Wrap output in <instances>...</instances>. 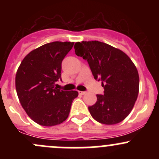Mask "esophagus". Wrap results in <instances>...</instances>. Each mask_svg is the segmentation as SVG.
<instances>
[{"mask_svg": "<svg viewBox=\"0 0 159 159\" xmlns=\"http://www.w3.org/2000/svg\"><path fill=\"white\" fill-rule=\"evenodd\" d=\"M78 93L81 95H84V94H86V91H78Z\"/></svg>", "mask_w": 159, "mask_h": 159, "instance_id": "34e87169", "label": "esophagus"}]
</instances>
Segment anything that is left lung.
I'll use <instances>...</instances> for the list:
<instances>
[{
  "mask_svg": "<svg viewBox=\"0 0 159 159\" xmlns=\"http://www.w3.org/2000/svg\"><path fill=\"white\" fill-rule=\"evenodd\" d=\"M75 54L89 63L94 79L102 81L104 94L89 107L94 120L104 125L118 124L132 110L139 91L135 65L121 50L98 41L76 42Z\"/></svg>",
  "mask_w": 159,
  "mask_h": 159,
  "instance_id": "obj_1",
  "label": "left lung"
}]
</instances>
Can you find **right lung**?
<instances>
[{
  "label": "right lung",
  "mask_w": 159,
  "mask_h": 159,
  "mask_svg": "<svg viewBox=\"0 0 159 159\" xmlns=\"http://www.w3.org/2000/svg\"><path fill=\"white\" fill-rule=\"evenodd\" d=\"M74 42L48 43L27 54L15 77V86L20 105L34 122L54 126L68 118L77 91L54 88L61 80V62Z\"/></svg>",
  "instance_id": "obj_1"
}]
</instances>
